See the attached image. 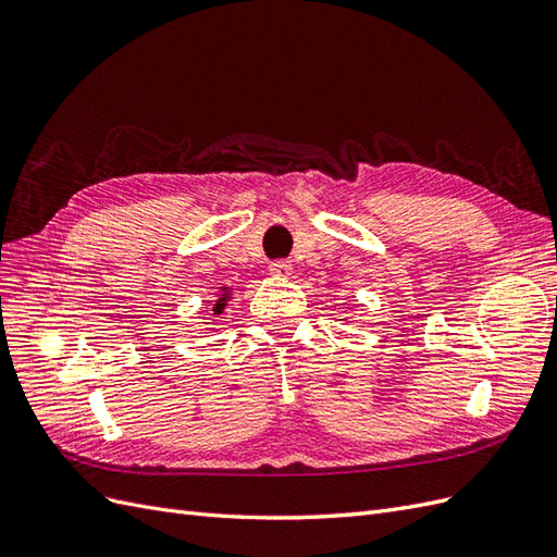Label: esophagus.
<instances>
[{
  "mask_svg": "<svg viewBox=\"0 0 557 557\" xmlns=\"http://www.w3.org/2000/svg\"><path fill=\"white\" fill-rule=\"evenodd\" d=\"M269 274L276 278H288L293 274V264L288 260H276L269 264Z\"/></svg>",
  "mask_w": 557,
  "mask_h": 557,
  "instance_id": "esophagus-1",
  "label": "esophagus"
}]
</instances>
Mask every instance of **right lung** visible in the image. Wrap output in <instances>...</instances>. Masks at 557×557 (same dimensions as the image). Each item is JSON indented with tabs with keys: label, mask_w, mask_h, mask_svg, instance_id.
Listing matches in <instances>:
<instances>
[{
	"label": "right lung",
	"mask_w": 557,
	"mask_h": 557,
	"mask_svg": "<svg viewBox=\"0 0 557 557\" xmlns=\"http://www.w3.org/2000/svg\"><path fill=\"white\" fill-rule=\"evenodd\" d=\"M230 295H232L230 288H223V290H221V297L215 299V305H211V313H213V315H221V313H223L225 305L230 301Z\"/></svg>",
	"instance_id": "obj_1"
}]
</instances>
